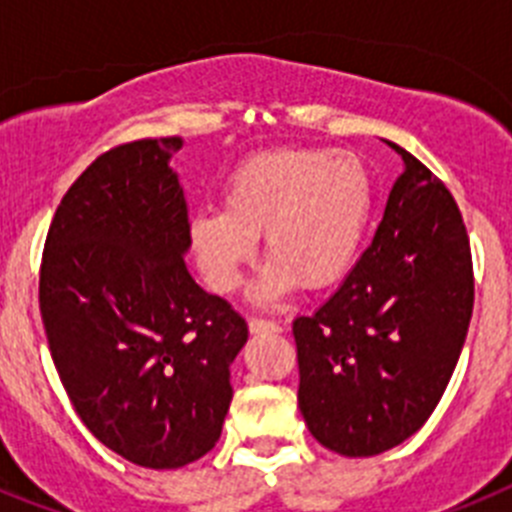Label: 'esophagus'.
I'll list each match as a JSON object with an SVG mask.
<instances>
[{
  "mask_svg": "<svg viewBox=\"0 0 512 512\" xmlns=\"http://www.w3.org/2000/svg\"><path fill=\"white\" fill-rule=\"evenodd\" d=\"M248 330L251 333H279L282 325L277 320H264V318H251L248 320Z\"/></svg>",
  "mask_w": 512,
  "mask_h": 512,
  "instance_id": "esophagus-1",
  "label": "esophagus"
}]
</instances>
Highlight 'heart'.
<instances>
[{"instance_id":"1","label":"heart","mask_w":512,"mask_h":512,"mask_svg":"<svg viewBox=\"0 0 512 512\" xmlns=\"http://www.w3.org/2000/svg\"><path fill=\"white\" fill-rule=\"evenodd\" d=\"M374 212V176L361 156L323 148H274L235 166L223 210L189 220V243L217 295L243 284L264 235L269 264L253 300L277 305L300 284L325 289L354 266Z\"/></svg>"}]
</instances>
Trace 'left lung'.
I'll return each instance as SVG.
<instances>
[{
    "instance_id": "1",
    "label": "left lung",
    "mask_w": 512,
    "mask_h": 512,
    "mask_svg": "<svg viewBox=\"0 0 512 512\" xmlns=\"http://www.w3.org/2000/svg\"><path fill=\"white\" fill-rule=\"evenodd\" d=\"M372 246L341 287L292 323L297 402L325 449L377 456L431 418L459 361L474 307L469 235L441 179L397 143Z\"/></svg>"
}]
</instances>
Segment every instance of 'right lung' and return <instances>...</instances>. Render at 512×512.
<instances>
[{
	"label": "right lung",
	"mask_w": 512,
	"mask_h": 512,
	"mask_svg": "<svg viewBox=\"0 0 512 512\" xmlns=\"http://www.w3.org/2000/svg\"><path fill=\"white\" fill-rule=\"evenodd\" d=\"M182 138L102 156L63 194L45 238L40 315L53 364L94 438L179 469L220 438L246 320L189 274V217L171 169Z\"/></svg>",
	"instance_id": "1"
}]
</instances>
